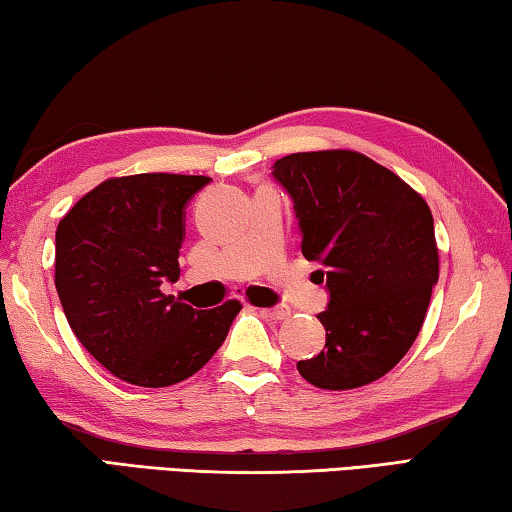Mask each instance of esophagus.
<instances>
[{
    "label": "esophagus",
    "mask_w": 512,
    "mask_h": 512,
    "mask_svg": "<svg viewBox=\"0 0 512 512\" xmlns=\"http://www.w3.org/2000/svg\"><path fill=\"white\" fill-rule=\"evenodd\" d=\"M261 315H263V317H270V320H276V322H283V320H288V317H290V308H288V306L263 308Z\"/></svg>",
    "instance_id": "obj_1"
}]
</instances>
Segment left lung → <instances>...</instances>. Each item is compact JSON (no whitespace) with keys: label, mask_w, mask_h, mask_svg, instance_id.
<instances>
[{"label":"left lung","mask_w":512,"mask_h":512,"mask_svg":"<svg viewBox=\"0 0 512 512\" xmlns=\"http://www.w3.org/2000/svg\"><path fill=\"white\" fill-rule=\"evenodd\" d=\"M272 177L292 199L301 254L317 261L329 306L320 354L297 370L324 390H351L390 372L420 333L438 283L426 201L388 167L349 149L279 158Z\"/></svg>","instance_id":"obj_1"}]
</instances>
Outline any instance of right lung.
I'll list each match as a JSON object with an SVG mask.
<instances>
[{
    "instance_id": "obj_1",
    "label": "right lung",
    "mask_w": 512,
    "mask_h": 512,
    "mask_svg": "<svg viewBox=\"0 0 512 512\" xmlns=\"http://www.w3.org/2000/svg\"><path fill=\"white\" fill-rule=\"evenodd\" d=\"M208 177L133 174L83 195L56 229V292L67 324L117 379L165 388L199 372L240 301L197 311L165 295L179 279L186 206Z\"/></svg>"
}]
</instances>
